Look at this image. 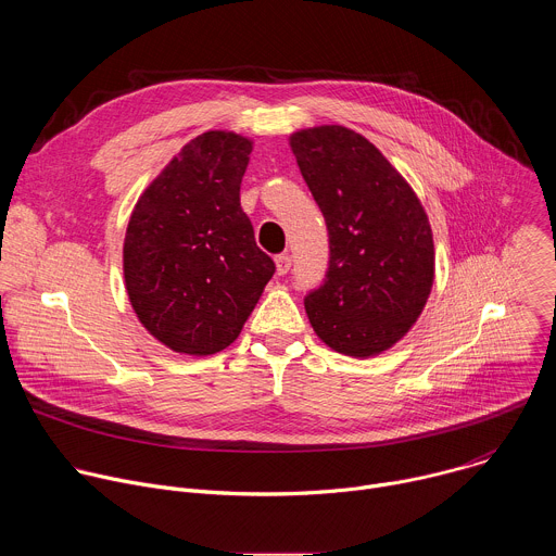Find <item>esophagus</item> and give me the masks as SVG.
<instances>
[{
  "instance_id": "esophagus-1",
  "label": "esophagus",
  "mask_w": 556,
  "mask_h": 556,
  "mask_svg": "<svg viewBox=\"0 0 556 556\" xmlns=\"http://www.w3.org/2000/svg\"><path fill=\"white\" fill-rule=\"evenodd\" d=\"M275 264H277V275H286L290 270V255L288 253H281L275 257Z\"/></svg>"
}]
</instances>
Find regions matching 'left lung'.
<instances>
[{"label":"left lung","mask_w":556,"mask_h":556,"mask_svg":"<svg viewBox=\"0 0 556 556\" xmlns=\"http://www.w3.org/2000/svg\"><path fill=\"white\" fill-rule=\"evenodd\" d=\"M290 149L330 235L326 281L305 296L307 319L334 352L376 356L412 330L431 294L429 217L409 182L354 129H301Z\"/></svg>","instance_id":"obj_1"}]
</instances>
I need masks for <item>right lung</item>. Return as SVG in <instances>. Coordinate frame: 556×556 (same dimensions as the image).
I'll return each instance as SVG.
<instances>
[{
  "label": "right lung",
  "instance_id": "obj_1",
  "mask_svg": "<svg viewBox=\"0 0 556 556\" xmlns=\"http://www.w3.org/2000/svg\"><path fill=\"white\" fill-rule=\"evenodd\" d=\"M253 140L204 131L138 198L123 244L129 303L174 352L208 356L240 337L275 262L240 204Z\"/></svg>",
  "mask_w": 556,
  "mask_h": 556
}]
</instances>
